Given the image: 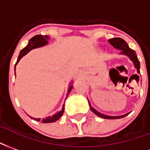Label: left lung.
<instances>
[{
  "label": "left lung",
  "instance_id": "left-lung-1",
  "mask_svg": "<svg viewBox=\"0 0 150 150\" xmlns=\"http://www.w3.org/2000/svg\"><path fill=\"white\" fill-rule=\"evenodd\" d=\"M109 40V42H110L111 45H112V46L115 47L116 49H118V50H121L122 51L121 52V53H123L125 55H127L132 62H133V64H134V66L137 69V73L140 74V62L138 58H137V57L136 55V52L135 51L133 50H131L130 48L129 47L128 45V44L126 43V41L124 40L122 38H112V39H110ZM90 109L93 112H94L96 115H98V117H102V118L105 119H119V118H122V117H125V116H127L129 114V113H126V114H125V115L122 116H117V117H112V116H107L105 115V114H102V113H100V112H98L97 110H94L93 107H90Z\"/></svg>",
  "mask_w": 150,
  "mask_h": 150
}]
</instances>
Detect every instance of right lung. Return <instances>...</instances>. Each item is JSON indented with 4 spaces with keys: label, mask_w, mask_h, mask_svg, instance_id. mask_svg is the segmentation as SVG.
<instances>
[{
    "label": "right lung",
    "mask_w": 150,
    "mask_h": 150,
    "mask_svg": "<svg viewBox=\"0 0 150 150\" xmlns=\"http://www.w3.org/2000/svg\"><path fill=\"white\" fill-rule=\"evenodd\" d=\"M49 36H47V35H36L34 36L33 38H32L29 41V44H28V45L25 47V48H24L23 50H21V51L20 52V54L18 56V58H17V63L16 64L19 62V61L21 60V58L23 56H25L26 53H28V52L30 51L33 49H35V48H38V47H40V46H43L45 45H46L48 43V39H49ZM15 64V65H16ZM15 69H16V66H15ZM72 88H73V86H69V88L68 89V94L70 93V91L72 90ZM67 94V95H68ZM64 105L62 107V111H60V112H57L56 114L52 116V117H48L46 118H44L42 119V121L41 122H43V123H51V122H54V121H57L62 116V114L64 113ZM30 117V116H29ZM31 118L34 119L36 121H40V118H34V117H30Z\"/></svg>",
    "instance_id": "right-lung-1"
}]
</instances>
